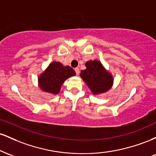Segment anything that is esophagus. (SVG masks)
Listing matches in <instances>:
<instances>
[{"label":"esophagus","mask_w":156,"mask_h":156,"mask_svg":"<svg viewBox=\"0 0 156 156\" xmlns=\"http://www.w3.org/2000/svg\"><path fill=\"white\" fill-rule=\"evenodd\" d=\"M75 71H76L77 76H78V75H79V68H78V67L75 68Z\"/></svg>","instance_id":"34e87169"}]
</instances>
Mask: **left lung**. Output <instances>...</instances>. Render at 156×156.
Masks as SVG:
<instances>
[{"instance_id": "obj_1", "label": "left lung", "mask_w": 156, "mask_h": 156, "mask_svg": "<svg viewBox=\"0 0 156 156\" xmlns=\"http://www.w3.org/2000/svg\"><path fill=\"white\" fill-rule=\"evenodd\" d=\"M86 69L80 71V76L87 83L94 95L108 92L114 84V77L98 60H89Z\"/></svg>"}]
</instances>
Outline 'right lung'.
<instances>
[{
    "label": "right lung",
    "instance_id": "add662e5",
    "mask_svg": "<svg viewBox=\"0 0 156 156\" xmlns=\"http://www.w3.org/2000/svg\"><path fill=\"white\" fill-rule=\"evenodd\" d=\"M76 76L69 66H64L59 62H53L38 77V86L44 92L58 94L62 84L67 78Z\"/></svg>",
    "mask_w": 156,
    "mask_h": 156
}]
</instances>
